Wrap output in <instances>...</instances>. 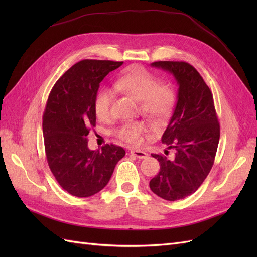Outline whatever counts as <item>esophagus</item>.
Here are the masks:
<instances>
[{"instance_id":"1","label":"esophagus","mask_w":257,"mask_h":257,"mask_svg":"<svg viewBox=\"0 0 257 257\" xmlns=\"http://www.w3.org/2000/svg\"><path fill=\"white\" fill-rule=\"evenodd\" d=\"M131 153L135 155L137 159H147L148 158V153H146L144 151H141V150H132Z\"/></svg>"}]
</instances>
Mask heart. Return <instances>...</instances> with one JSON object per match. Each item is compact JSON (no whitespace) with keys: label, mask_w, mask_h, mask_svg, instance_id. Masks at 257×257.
Listing matches in <instances>:
<instances>
[{"label":"heart","mask_w":257,"mask_h":257,"mask_svg":"<svg viewBox=\"0 0 257 257\" xmlns=\"http://www.w3.org/2000/svg\"><path fill=\"white\" fill-rule=\"evenodd\" d=\"M114 88L141 100L142 112L155 120L166 119L176 102L175 91L169 84L158 83V79L152 74L138 65L124 69L115 80ZM112 100L113 92L110 89L100 88L96 92L93 108L98 120L107 121L110 118ZM145 131L144 123L126 122L116 128L114 134L123 142L139 145Z\"/></svg>","instance_id":"heart-1"}]
</instances>
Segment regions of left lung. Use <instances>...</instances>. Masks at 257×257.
<instances>
[{
    "mask_svg": "<svg viewBox=\"0 0 257 257\" xmlns=\"http://www.w3.org/2000/svg\"><path fill=\"white\" fill-rule=\"evenodd\" d=\"M152 67L174 76L178 84L177 104L162 136L167 149H175L174 159L151 155L160 162V172L149 183L163 199L175 201L195 192L212 168L220 141V124L212 93L203 77L186 62L159 61Z\"/></svg>",
    "mask_w": 257,
    "mask_h": 257,
    "instance_id": "1",
    "label": "left lung"
}]
</instances>
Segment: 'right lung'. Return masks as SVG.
<instances>
[{
	"instance_id": "1",
	"label": "right lung",
	"mask_w": 257,
	"mask_h": 257,
	"mask_svg": "<svg viewBox=\"0 0 257 257\" xmlns=\"http://www.w3.org/2000/svg\"><path fill=\"white\" fill-rule=\"evenodd\" d=\"M123 62L82 60L53 85L43 115L46 157L62 189L77 197H89L109 182L125 150L106 145L90 150V127L95 126L93 108L99 83Z\"/></svg>"
}]
</instances>
